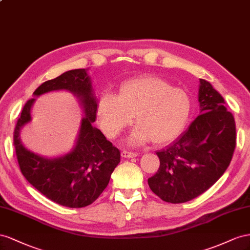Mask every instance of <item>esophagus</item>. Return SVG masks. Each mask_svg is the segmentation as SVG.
I'll list each match as a JSON object with an SVG mask.
<instances>
[{
	"label": "esophagus",
	"instance_id": "obj_1",
	"mask_svg": "<svg viewBox=\"0 0 250 250\" xmlns=\"http://www.w3.org/2000/svg\"><path fill=\"white\" fill-rule=\"evenodd\" d=\"M137 153H134V152H129V151H123L121 152V157H124V158H134V157H137Z\"/></svg>",
	"mask_w": 250,
	"mask_h": 250
}]
</instances>
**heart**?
<instances>
[{"label": "heart", "mask_w": 250, "mask_h": 250, "mask_svg": "<svg viewBox=\"0 0 250 250\" xmlns=\"http://www.w3.org/2000/svg\"><path fill=\"white\" fill-rule=\"evenodd\" d=\"M191 112V99L187 91L162 78L145 76L126 82L117 98L104 95L98 103L97 115L104 132L117 137L135 117L136 126L127 142L138 146L153 140L165 145L184 130Z\"/></svg>", "instance_id": "1"}]
</instances>
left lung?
I'll return each mask as SVG.
<instances>
[{
	"mask_svg": "<svg viewBox=\"0 0 250 250\" xmlns=\"http://www.w3.org/2000/svg\"><path fill=\"white\" fill-rule=\"evenodd\" d=\"M200 115L173 144L156 154L158 172L147 183L163 201L184 203L208 190L224 174L236 147V123L224 98L205 80L199 85Z\"/></svg>",
	"mask_w": 250,
	"mask_h": 250,
	"instance_id": "8db88e82",
	"label": "left lung"
}]
</instances>
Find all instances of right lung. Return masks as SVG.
Instances as JSON below:
<instances>
[{"label": "right lung", "mask_w": 250, "mask_h": 250, "mask_svg": "<svg viewBox=\"0 0 250 250\" xmlns=\"http://www.w3.org/2000/svg\"><path fill=\"white\" fill-rule=\"evenodd\" d=\"M87 69H75L42 83L33 92L41 96L48 92L65 90L82 105V119L74 147L54 158L28 149L20 137L21 129L31 121L35 98L28 101L21 113L13 134L21 172L32 187L50 200L71 208L93 203L108 187L111 175L120 162V152L104 135L93 126L98 101L92 88Z\"/></svg>", "instance_id": "1"}]
</instances>
